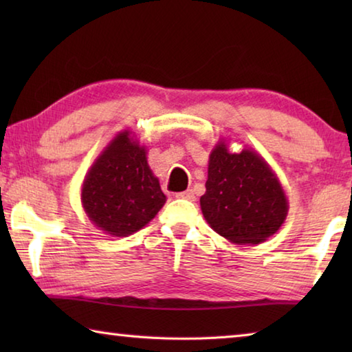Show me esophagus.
I'll return each mask as SVG.
<instances>
[{
  "label": "esophagus",
  "mask_w": 352,
  "mask_h": 352,
  "mask_svg": "<svg viewBox=\"0 0 352 352\" xmlns=\"http://www.w3.org/2000/svg\"><path fill=\"white\" fill-rule=\"evenodd\" d=\"M177 197L178 199H186V200H194L195 194H194L192 189H188V190H184V192H178Z\"/></svg>",
  "instance_id": "esophagus-1"
}]
</instances>
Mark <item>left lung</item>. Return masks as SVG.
I'll return each mask as SVG.
<instances>
[{"label": "left lung", "mask_w": 352, "mask_h": 352, "mask_svg": "<svg viewBox=\"0 0 352 352\" xmlns=\"http://www.w3.org/2000/svg\"><path fill=\"white\" fill-rule=\"evenodd\" d=\"M200 208L208 225L233 243H261L281 228L289 211L283 184L253 148L239 153L219 140L208 162Z\"/></svg>", "instance_id": "obj_1"}]
</instances>
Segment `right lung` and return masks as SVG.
I'll use <instances>...</instances> for the list:
<instances>
[{
    "instance_id": "right-lung-1",
    "label": "right lung",
    "mask_w": 352,
    "mask_h": 352,
    "mask_svg": "<svg viewBox=\"0 0 352 352\" xmlns=\"http://www.w3.org/2000/svg\"><path fill=\"white\" fill-rule=\"evenodd\" d=\"M80 201L91 223L113 237L136 233L162 210L166 195L133 132H119L94 160Z\"/></svg>"
}]
</instances>
